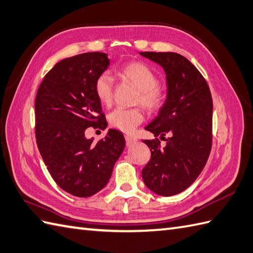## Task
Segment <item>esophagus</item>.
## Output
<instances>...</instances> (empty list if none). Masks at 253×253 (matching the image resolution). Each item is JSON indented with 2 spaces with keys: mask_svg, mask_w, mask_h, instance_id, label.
Wrapping results in <instances>:
<instances>
[{
  "mask_svg": "<svg viewBox=\"0 0 253 253\" xmlns=\"http://www.w3.org/2000/svg\"><path fill=\"white\" fill-rule=\"evenodd\" d=\"M137 142V138L136 137H133L130 135H126V146H131L133 144H135Z\"/></svg>",
  "mask_w": 253,
  "mask_h": 253,
  "instance_id": "obj_1",
  "label": "esophagus"
}]
</instances>
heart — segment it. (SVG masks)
<instances>
[{
	"mask_svg": "<svg viewBox=\"0 0 253 253\" xmlns=\"http://www.w3.org/2000/svg\"><path fill=\"white\" fill-rule=\"evenodd\" d=\"M119 75L138 89L135 104L145 108L149 113H156L164 107L166 94L158 85L157 75L146 64L142 62H130L119 70ZM94 90L100 104L109 107L113 100V80L111 75L107 72L98 75ZM143 120L144 113L141 108H117L109 115L110 126L126 133L132 132Z\"/></svg>",
	"mask_w": 253,
	"mask_h": 253,
	"instance_id": "1",
	"label": "heart"
}]
</instances>
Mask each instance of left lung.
<instances>
[{
    "label": "left lung",
    "mask_w": 253,
    "mask_h": 253,
    "mask_svg": "<svg viewBox=\"0 0 253 253\" xmlns=\"http://www.w3.org/2000/svg\"><path fill=\"white\" fill-rule=\"evenodd\" d=\"M166 72L168 92L164 107L145 130L155 140H144L151 159L142 169L146 187L163 197L178 194L191 185L208 162L213 142V99L199 70L173 52H141ZM167 133L162 149L157 138Z\"/></svg>",
    "instance_id": "left-lung-1"
}]
</instances>
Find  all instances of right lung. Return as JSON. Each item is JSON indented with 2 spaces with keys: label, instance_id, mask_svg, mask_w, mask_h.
I'll list each match as a JSON object with an SVG mask.
<instances>
[{
  "label": "right lung",
  "instance_id": "1",
  "mask_svg": "<svg viewBox=\"0 0 253 253\" xmlns=\"http://www.w3.org/2000/svg\"><path fill=\"white\" fill-rule=\"evenodd\" d=\"M109 65L106 53L88 52L58 62L45 76L35 100L36 142L51 177L74 197L88 198L105 187L126 141L118 130L92 143L85 130L105 128L96 97L97 76Z\"/></svg>",
  "mask_w": 253,
  "mask_h": 253
}]
</instances>
